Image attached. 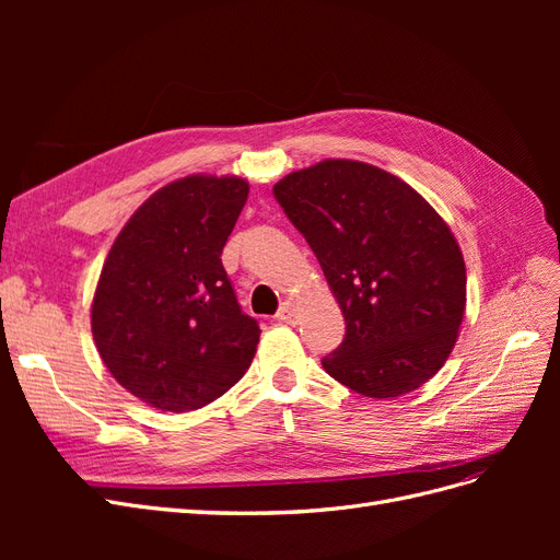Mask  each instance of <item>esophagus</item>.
Listing matches in <instances>:
<instances>
[{"mask_svg":"<svg viewBox=\"0 0 560 560\" xmlns=\"http://www.w3.org/2000/svg\"><path fill=\"white\" fill-rule=\"evenodd\" d=\"M278 319H280V322H287V325H296V319H299V306H296V303H294L292 299L282 303L280 311H278Z\"/></svg>","mask_w":560,"mask_h":560,"instance_id":"34e87169","label":"esophagus"}]
</instances>
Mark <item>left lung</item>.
<instances>
[{
	"label": "left lung",
	"mask_w": 560,
	"mask_h": 560,
	"mask_svg": "<svg viewBox=\"0 0 560 560\" xmlns=\"http://www.w3.org/2000/svg\"><path fill=\"white\" fill-rule=\"evenodd\" d=\"M273 196L306 238L346 317L322 366L364 397H399L451 354L465 315V259L409 184L376 165L327 159L282 177Z\"/></svg>",
	"instance_id": "8db88e82"
}]
</instances>
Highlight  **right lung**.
<instances>
[{
	"instance_id": "1",
	"label": "right lung",
	"mask_w": 560,
	"mask_h": 560,
	"mask_svg": "<svg viewBox=\"0 0 560 560\" xmlns=\"http://www.w3.org/2000/svg\"><path fill=\"white\" fill-rule=\"evenodd\" d=\"M249 194L241 177L189 175L159 189L114 241L91 327L109 374L161 411L222 397L252 364L257 319L241 311L222 249Z\"/></svg>"
}]
</instances>
